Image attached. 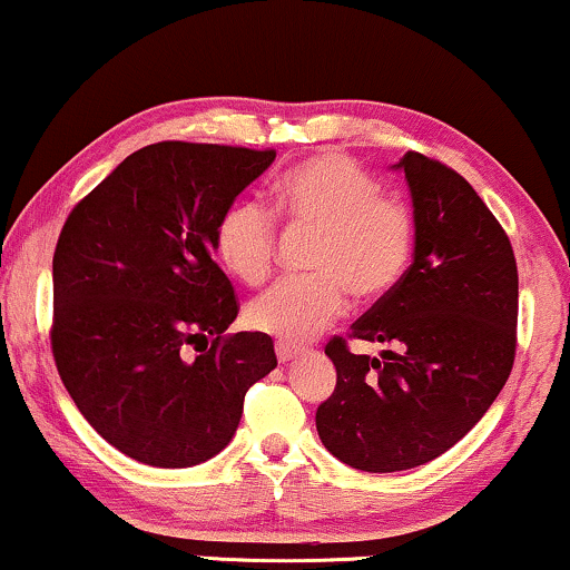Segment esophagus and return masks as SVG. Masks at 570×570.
Returning <instances> with one entry per match:
<instances>
[{"mask_svg": "<svg viewBox=\"0 0 570 570\" xmlns=\"http://www.w3.org/2000/svg\"><path fill=\"white\" fill-rule=\"evenodd\" d=\"M274 351H277V360H279V364H287L291 360H296L298 356V346H293V343H277V346H274Z\"/></svg>", "mask_w": 570, "mask_h": 570, "instance_id": "34e87169", "label": "esophagus"}]
</instances>
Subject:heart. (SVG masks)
Returning a JSON list of instances; mask_svg holds the SVG:
<instances>
[{
  "instance_id": "heart-1",
  "label": "heart",
  "mask_w": 570,
  "mask_h": 570,
  "mask_svg": "<svg viewBox=\"0 0 570 570\" xmlns=\"http://www.w3.org/2000/svg\"><path fill=\"white\" fill-rule=\"evenodd\" d=\"M279 214L296 227L317 229L314 277L283 279L253 298L245 317L279 343H306L346 308V287L360 298H381L399 285L414 248V216L404 200L383 195L375 177L338 153L298 164L274 187ZM272 210L237 200L216 224L222 264L248 285L264 283L274 262Z\"/></svg>"
}]
</instances>
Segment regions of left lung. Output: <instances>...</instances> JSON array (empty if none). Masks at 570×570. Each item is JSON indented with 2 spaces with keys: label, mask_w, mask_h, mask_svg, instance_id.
<instances>
[{
  "label": "left lung",
  "mask_w": 570,
  "mask_h": 570,
  "mask_svg": "<svg viewBox=\"0 0 570 570\" xmlns=\"http://www.w3.org/2000/svg\"><path fill=\"white\" fill-rule=\"evenodd\" d=\"M414 256L393 291L351 325L389 346L325 354L338 383L320 404L317 433L333 456L364 473H396L452 449L500 396L515 360L518 266L512 245L460 174L406 153Z\"/></svg>",
  "instance_id": "obj_1"
}]
</instances>
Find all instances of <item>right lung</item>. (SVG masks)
<instances>
[{
	"label": "right lung",
	"instance_id": "add662e5",
	"mask_svg": "<svg viewBox=\"0 0 570 570\" xmlns=\"http://www.w3.org/2000/svg\"><path fill=\"white\" fill-rule=\"evenodd\" d=\"M274 156L147 145L60 232L55 364L87 423L131 460L193 468L219 454L240 425L245 391L277 367L266 333L224 335L237 298L214 262L222 214ZM193 345L200 355L188 354Z\"/></svg>",
	"mask_w": 570,
	"mask_h": 570
}]
</instances>
